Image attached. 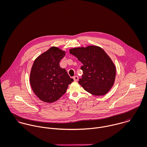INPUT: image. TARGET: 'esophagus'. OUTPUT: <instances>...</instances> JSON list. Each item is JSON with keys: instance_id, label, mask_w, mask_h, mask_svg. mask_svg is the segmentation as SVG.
<instances>
[{"instance_id": "esophagus-1", "label": "esophagus", "mask_w": 147, "mask_h": 147, "mask_svg": "<svg viewBox=\"0 0 147 147\" xmlns=\"http://www.w3.org/2000/svg\"><path fill=\"white\" fill-rule=\"evenodd\" d=\"M73 79H74V80L75 81H78V79H79V77H78V76H74Z\"/></svg>"}]
</instances>
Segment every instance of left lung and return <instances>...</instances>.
<instances>
[{
    "label": "left lung",
    "mask_w": 147,
    "mask_h": 147,
    "mask_svg": "<svg viewBox=\"0 0 147 147\" xmlns=\"http://www.w3.org/2000/svg\"><path fill=\"white\" fill-rule=\"evenodd\" d=\"M69 53L83 64L79 84L94 96L106 94L114 83L116 68L105 51L98 46H89L71 49Z\"/></svg>",
    "instance_id": "1"
}]
</instances>
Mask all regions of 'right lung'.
Listing matches in <instances>:
<instances>
[{
    "label": "right lung",
    "instance_id": "1",
    "mask_svg": "<svg viewBox=\"0 0 147 147\" xmlns=\"http://www.w3.org/2000/svg\"><path fill=\"white\" fill-rule=\"evenodd\" d=\"M65 52L51 47L34 61L32 65L30 83L36 95L42 101L52 103L65 93L68 85L74 82L59 62Z\"/></svg>",
    "mask_w": 147,
    "mask_h": 147
}]
</instances>
